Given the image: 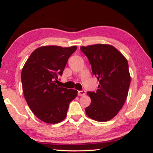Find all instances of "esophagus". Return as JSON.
I'll list each match as a JSON object with an SVG mask.
<instances>
[{
	"instance_id": "esophagus-1",
	"label": "esophagus",
	"mask_w": 153,
	"mask_h": 153,
	"mask_svg": "<svg viewBox=\"0 0 153 153\" xmlns=\"http://www.w3.org/2000/svg\"><path fill=\"white\" fill-rule=\"evenodd\" d=\"M86 92L85 90H81V91H78V95L79 96H84Z\"/></svg>"
}]
</instances>
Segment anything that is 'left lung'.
<instances>
[{
	"label": "left lung",
	"mask_w": 153,
	"mask_h": 153,
	"mask_svg": "<svg viewBox=\"0 0 153 153\" xmlns=\"http://www.w3.org/2000/svg\"><path fill=\"white\" fill-rule=\"evenodd\" d=\"M80 50L100 82L95 92H88L91 104L85 108L86 114L95 121H107L117 114L128 96L131 83L128 61L109 44L81 46Z\"/></svg>",
	"instance_id": "1"
}]
</instances>
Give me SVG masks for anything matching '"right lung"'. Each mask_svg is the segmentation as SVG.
Returning a JSON list of instances; mask_svg holds the SVG:
<instances>
[{
	"label": "right lung",
	"instance_id": "obj_1",
	"mask_svg": "<svg viewBox=\"0 0 153 153\" xmlns=\"http://www.w3.org/2000/svg\"><path fill=\"white\" fill-rule=\"evenodd\" d=\"M77 46H44L34 50L21 73L25 99L38 119L47 123L62 121L70 102L78 91L59 88L56 85L69 57Z\"/></svg>",
	"mask_w": 153,
	"mask_h": 153
}]
</instances>
